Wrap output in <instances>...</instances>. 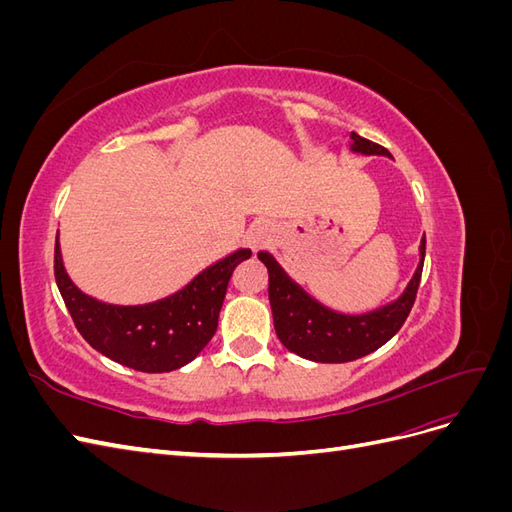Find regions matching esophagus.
Returning <instances> with one entry per match:
<instances>
[{"label":"esophagus","mask_w":512,"mask_h":512,"mask_svg":"<svg viewBox=\"0 0 512 512\" xmlns=\"http://www.w3.org/2000/svg\"><path fill=\"white\" fill-rule=\"evenodd\" d=\"M273 237V226L267 220H256L250 228H247V243L252 250H258L265 243H269Z\"/></svg>","instance_id":"obj_1"}]
</instances>
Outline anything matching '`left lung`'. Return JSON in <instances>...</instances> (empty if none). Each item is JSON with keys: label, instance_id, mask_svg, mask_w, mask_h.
<instances>
[{"label": "left lung", "instance_id": "left-lung-1", "mask_svg": "<svg viewBox=\"0 0 512 512\" xmlns=\"http://www.w3.org/2000/svg\"><path fill=\"white\" fill-rule=\"evenodd\" d=\"M350 138L354 151L367 153V156H374V153L389 156V149L374 141H367L356 132H352ZM258 258L265 262L269 271V301L275 333L280 337V342L290 352L309 361L348 363L384 346L406 322L416 301L418 284H421L425 239L421 243V265H418L406 292L395 303L365 316H344L331 312L312 297H307L267 252H260Z\"/></svg>", "mask_w": 512, "mask_h": 512}]
</instances>
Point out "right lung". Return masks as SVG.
I'll list each match as a JSON object with an SVG mask.
<instances>
[{
	"instance_id": "1",
	"label": "right lung",
	"mask_w": 512,
	"mask_h": 512,
	"mask_svg": "<svg viewBox=\"0 0 512 512\" xmlns=\"http://www.w3.org/2000/svg\"><path fill=\"white\" fill-rule=\"evenodd\" d=\"M239 250L215 262L177 294L149 305H106L76 288L64 269L55 241V282L74 327L108 359L147 374H162L190 363L218 329L230 275L250 258Z\"/></svg>"
}]
</instances>
